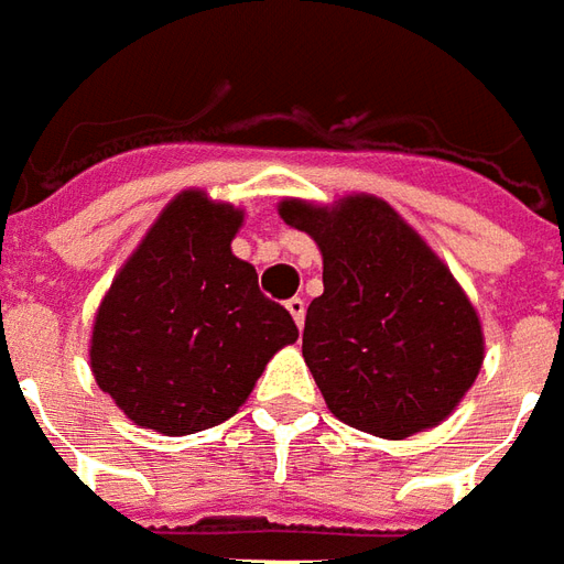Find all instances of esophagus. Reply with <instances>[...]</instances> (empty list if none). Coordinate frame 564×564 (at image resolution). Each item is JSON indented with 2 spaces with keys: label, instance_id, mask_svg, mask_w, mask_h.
<instances>
[{
  "label": "esophagus",
  "instance_id": "34e87169",
  "mask_svg": "<svg viewBox=\"0 0 564 564\" xmlns=\"http://www.w3.org/2000/svg\"><path fill=\"white\" fill-rule=\"evenodd\" d=\"M285 306L291 312V318L297 322V327H303V318H306V303H303V297H291Z\"/></svg>",
  "mask_w": 564,
  "mask_h": 564
}]
</instances>
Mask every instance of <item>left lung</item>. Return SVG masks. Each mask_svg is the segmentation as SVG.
<instances>
[{
    "label": "left lung",
    "instance_id": "left-lung-1",
    "mask_svg": "<svg viewBox=\"0 0 564 564\" xmlns=\"http://www.w3.org/2000/svg\"><path fill=\"white\" fill-rule=\"evenodd\" d=\"M324 258V294L306 310L303 357L324 402L355 430L409 438L454 412L484 364L466 291L397 209L372 195L333 207L279 204Z\"/></svg>",
    "mask_w": 564,
    "mask_h": 564
}]
</instances>
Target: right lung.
<instances>
[{
	"instance_id": "1",
	"label": "right lung",
	"mask_w": 564,
	"mask_h": 564,
	"mask_svg": "<svg viewBox=\"0 0 564 564\" xmlns=\"http://www.w3.org/2000/svg\"><path fill=\"white\" fill-rule=\"evenodd\" d=\"M242 209L176 195L101 300L89 343L98 388L164 435L209 430L249 400L297 324L231 252Z\"/></svg>"
}]
</instances>
